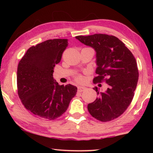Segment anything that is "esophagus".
Segmentation results:
<instances>
[{
    "label": "esophagus",
    "instance_id": "obj_1",
    "mask_svg": "<svg viewBox=\"0 0 153 153\" xmlns=\"http://www.w3.org/2000/svg\"><path fill=\"white\" fill-rule=\"evenodd\" d=\"M85 89V88L83 87V86H78V91L80 92V93H81V92L84 91Z\"/></svg>",
    "mask_w": 153,
    "mask_h": 153
}]
</instances>
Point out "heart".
Listing matches in <instances>:
<instances>
[{"mask_svg": "<svg viewBox=\"0 0 153 153\" xmlns=\"http://www.w3.org/2000/svg\"><path fill=\"white\" fill-rule=\"evenodd\" d=\"M83 79L81 76H78L76 77V81H79V82H81V81H83Z\"/></svg>", "mask_w": 153, "mask_h": 153, "instance_id": "obj_1", "label": "heart"}]
</instances>
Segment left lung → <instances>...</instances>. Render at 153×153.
<instances>
[{
    "mask_svg": "<svg viewBox=\"0 0 153 153\" xmlns=\"http://www.w3.org/2000/svg\"><path fill=\"white\" fill-rule=\"evenodd\" d=\"M96 52L94 82H101L106 77L108 88L100 91L95 87L98 97L88 104V110L94 118L102 122L111 120L123 114L134 97L139 71L136 59L123 42L116 37L106 34L75 37Z\"/></svg>",
    "mask_w": 153,
    "mask_h": 153,
    "instance_id": "left-lung-1",
    "label": "left lung"
}]
</instances>
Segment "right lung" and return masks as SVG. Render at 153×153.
Segmentation results:
<instances>
[{
	"mask_svg": "<svg viewBox=\"0 0 153 153\" xmlns=\"http://www.w3.org/2000/svg\"><path fill=\"white\" fill-rule=\"evenodd\" d=\"M68 39H48L33 46L19 61L17 88L25 108L33 114L54 120L68 109L77 88L58 85L53 79L54 67L60 61Z\"/></svg>",
	"mask_w": 153,
	"mask_h": 153,
	"instance_id": "1",
	"label": "right lung"
}]
</instances>
